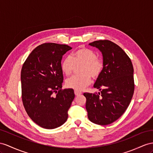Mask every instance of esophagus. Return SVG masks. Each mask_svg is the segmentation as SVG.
<instances>
[{
  "label": "esophagus",
  "instance_id": "esophagus-1",
  "mask_svg": "<svg viewBox=\"0 0 153 153\" xmlns=\"http://www.w3.org/2000/svg\"><path fill=\"white\" fill-rule=\"evenodd\" d=\"M74 93H75V95L76 96H79L80 94H81V92L79 91H77V90H76V91H74Z\"/></svg>",
  "mask_w": 153,
  "mask_h": 153
}]
</instances>
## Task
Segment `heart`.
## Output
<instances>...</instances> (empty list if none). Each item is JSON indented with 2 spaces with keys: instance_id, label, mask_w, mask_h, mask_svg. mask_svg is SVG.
<instances>
[{
  "instance_id": "1",
  "label": "heart",
  "mask_w": 153,
  "mask_h": 153,
  "mask_svg": "<svg viewBox=\"0 0 153 153\" xmlns=\"http://www.w3.org/2000/svg\"><path fill=\"white\" fill-rule=\"evenodd\" d=\"M81 66L79 69L81 75L74 76L66 81L67 87L77 91H81L91 84V77L96 79L100 76L104 68V62L97 57L94 51L83 47L74 52L71 57H65L61 64L62 72L67 76L71 75L76 66Z\"/></svg>"
}]
</instances>
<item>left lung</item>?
Segmentation results:
<instances>
[{
  "label": "left lung",
  "mask_w": 153,
  "mask_h": 153,
  "mask_svg": "<svg viewBox=\"0 0 153 153\" xmlns=\"http://www.w3.org/2000/svg\"><path fill=\"white\" fill-rule=\"evenodd\" d=\"M103 55L104 68L94 87L101 92H85L89 120L100 125L111 124L119 118L131 103L134 91V68L123 50L111 41L89 43Z\"/></svg>",
  "instance_id": "8db88e82"
}]
</instances>
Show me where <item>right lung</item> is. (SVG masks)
<instances>
[{
  "mask_svg": "<svg viewBox=\"0 0 153 153\" xmlns=\"http://www.w3.org/2000/svg\"><path fill=\"white\" fill-rule=\"evenodd\" d=\"M70 46L44 43L37 46L22 65V100L27 114L39 126L53 129L64 124L75 97L72 88L62 89V56Z\"/></svg>",
  "mask_w": 153,
  "mask_h": 153,
  "instance_id": "obj_1",
  "label": "right lung"
}]
</instances>
